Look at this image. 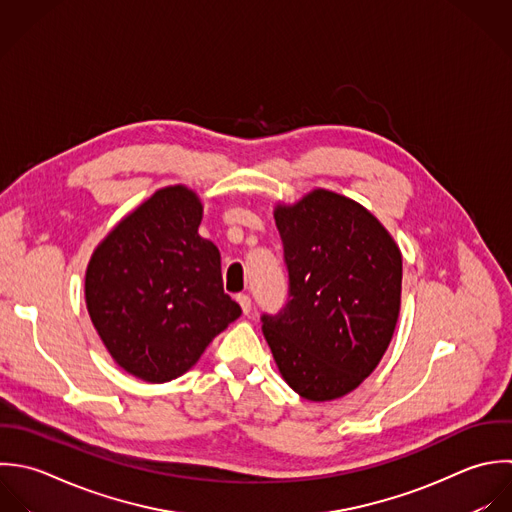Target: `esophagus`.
<instances>
[{
    "label": "esophagus",
    "instance_id": "34e87169",
    "mask_svg": "<svg viewBox=\"0 0 512 512\" xmlns=\"http://www.w3.org/2000/svg\"><path fill=\"white\" fill-rule=\"evenodd\" d=\"M237 301H239V305H241L243 313H245V315H249V313H251V305H253V303H251V297H249V295H245V293H239V295H237Z\"/></svg>",
    "mask_w": 512,
    "mask_h": 512
}]
</instances>
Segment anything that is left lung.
<instances>
[{
  "label": "left lung",
  "mask_w": 512,
  "mask_h": 512,
  "mask_svg": "<svg viewBox=\"0 0 512 512\" xmlns=\"http://www.w3.org/2000/svg\"><path fill=\"white\" fill-rule=\"evenodd\" d=\"M289 301L263 313L283 379L309 401L357 389L383 359L401 307L403 259L387 229L355 201L317 189L277 207Z\"/></svg>",
  "instance_id": "1"
}]
</instances>
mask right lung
I'll list each match as a JSON object with an SVG mask.
<instances>
[{"label": "right lung", "mask_w": 512, "mask_h": 512, "mask_svg": "<svg viewBox=\"0 0 512 512\" xmlns=\"http://www.w3.org/2000/svg\"><path fill=\"white\" fill-rule=\"evenodd\" d=\"M201 203L159 189L95 249L85 275L89 317L127 373L165 383L191 369L241 307L223 291L221 253L199 237Z\"/></svg>", "instance_id": "add662e5"}]
</instances>
